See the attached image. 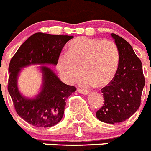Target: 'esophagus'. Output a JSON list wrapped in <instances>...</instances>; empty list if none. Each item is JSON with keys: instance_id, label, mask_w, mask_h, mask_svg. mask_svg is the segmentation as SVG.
I'll use <instances>...</instances> for the list:
<instances>
[{"instance_id": "esophagus-1", "label": "esophagus", "mask_w": 151, "mask_h": 151, "mask_svg": "<svg viewBox=\"0 0 151 151\" xmlns=\"http://www.w3.org/2000/svg\"><path fill=\"white\" fill-rule=\"evenodd\" d=\"M78 92H79L80 94H82V95H88V91H84V90H82L80 89V88H78Z\"/></svg>"}]
</instances>
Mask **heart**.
<instances>
[{
	"label": "heart",
	"instance_id": "obj_1",
	"mask_svg": "<svg viewBox=\"0 0 151 151\" xmlns=\"http://www.w3.org/2000/svg\"><path fill=\"white\" fill-rule=\"evenodd\" d=\"M118 60V50L112 41L78 37L69 42L68 52L58 56L56 69L63 82L70 84L81 66L83 73L78 78L80 86H105L114 78Z\"/></svg>",
	"mask_w": 151,
	"mask_h": 151
}]
</instances>
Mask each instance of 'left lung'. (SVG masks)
<instances>
[{"instance_id": "obj_1", "label": "left lung", "mask_w": 151, "mask_h": 151, "mask_svg": "<svg viewBox=\"0 0 151 151\" xmlns=\"http://www.w3.org/2000/svg\"><path fill=\"white\" fill-rule=\"evenodd\" d=\"M111 35L118 50V66L112 80L101 89L104 105L95 115L101 122L116 124L128 119L139 109L145 79L142 63L131 44L114 33Z\"/></svg>"}]
</instances>
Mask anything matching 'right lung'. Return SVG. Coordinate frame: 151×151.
I'll return each instance as SVG.
<instances>
[{"label":"right lung","instance_id":"add662e5","mask_svg":"<svg viewBox=\"0 0 151 151\" xmlns=\"http://www.w3.org/2000/svg\"><path fill=\"white\" fill-rule=\"evenodd\" d=\"M73 36L37 33L20 46L9 65L8 91L17 113L24 121L38 127L56 125L64 114L65 101L76 88L63 83L49 65H56L58 56ZM38 65L42 84L39 92L28 97L20 92L18 78L25 67Z\"/></svg>","mask_w":151,"mask_h":151}]
</instances>
